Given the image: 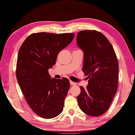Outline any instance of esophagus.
I'll list each match as a JSON object with an SVG mask.
<instances>
[{
	"label": "esophagus",
	"mask_w": 135,
	"mask_h": 135,
	"mask_svg": "<svg viewBox=\"0 0 135 135\" xmlns=\"http://www.w3.org/2000/svg\"><path fill=\"white\" fill-rule=\"evenodd\" d=\"M70 85H72V86H74V85H76V83H75V82H72V81H70Z\"/></svg>",
	"instance_id": "esophagus-1"
}]
</instances>
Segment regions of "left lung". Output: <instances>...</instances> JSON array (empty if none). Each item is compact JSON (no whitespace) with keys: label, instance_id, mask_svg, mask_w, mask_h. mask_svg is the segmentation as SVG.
I'll use <instances>...</instances> for the list:
<instances>
[{"label":"left lung","instance_id":"8db88e82","mask_svg":"<svg viewBox=\"0 0 135 135\" xmlns=\"http://www.w3.org/2000/svg\"><path fill=\"white\" fill-rule=\"evenodd\" d=\"M76 42L84 51L82 71L89 79L86 88L80 86L78 103L86 114L100 116L108 109L117 90L119 63L116 54L105 35L95 30L79 31Z\"/></svg>","mask_w":135,"mask_h":135}]
</instances>
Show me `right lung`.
<instances>
[{"instance_id": "obj_1", "label": "right lung", "mask_w": 135, "mask_h": 135, "mask_svg": "<svg viewBox=\"0 0 135 135\" xmlns=\"http://www.w3.org/2000/svg\"><path fill=\"white\" fill-rule=\"evenodd\" d=\"M74 37V33H33L19 50L16 69L18 84L30 108L44 119H52L63 111L69 81L66 78H51L49 69Z\"/></svg>"}]
</instances>
